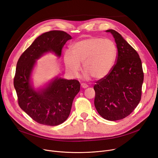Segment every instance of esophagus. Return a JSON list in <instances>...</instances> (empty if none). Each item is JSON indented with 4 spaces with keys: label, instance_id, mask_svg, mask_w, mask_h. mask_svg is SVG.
<instances>
[{
    "label": "esophagus",
    "instance_id": "1",
    "mask_svg": "<svg viewBox=\"0 0 158 158\" xmlns=\"http://www.w3.org/2000/svg\"><path fill=\"white\" fill-rule=\"evenodd\" d=\"M81 87L82 88H86L88 86V85H86V83H84V82H83V83H81Z\"/></svg>",
    "mask_w": 158,
    "mask_h": 158
}]
</instances>
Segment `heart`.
<instances>
[{
	"label": "heart",
	"mask_w": 158,
	"mask_h": 158,
	"mask_svg": "<svg viewBox=\"0 0 158 158\" xmlns=\"http://www.w3.org/2000/svg\"><path fill=\"white\" fill-rule=\"evenodd\" d=\"M71 50L72 52L66 51L64 53L63 60L66 70L73 76H78L81 63H83L86 78L102 79L111 71L117 59V48L110 39H83L73 44Z\"/></svg>",
	"instance_id": "obj_1"
}]
</instances>
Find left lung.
I'll list each match as a JSON object with an SVG mask.
<instances>
[{
    "label": "left lung",
    "mask_w": 158,
    "mask_h": 158,
    "mask_svg": "<svg viewBox=\"0 0 158 158\" xmlns=\"http://www.w3.org/2000/svg\"><path fill=\"white\" fill-rule=\"evenodd\" d=\"M106 32L114 38L117 56L110 73L95 82L94 104L102 118L115 121L127 117L138 105L144 74L136 50L118 32L113 29Z\"/></svg>",
    "instance_id": "obj_1"
}]
</instances>
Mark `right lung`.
Instances as JSON below:
<instances>
[{
    "mask_svg": "<svg viewBox=\"0 0 158 158\" xmlns=\"http://www.w3.org/2000/svg\"><path fill=\"white\" fill-rule=\"evenodd\" d=\"M70 39L71 36L63 31L44 33L22 53L16 64L13 84L19 105L38 123L55 126L63 123L68 118L73 98L80 90V83L76 79L57 78L40 91H35L30 85L36 60L47 52L61 56L63 46Z\"/></svg>",
    "mask_w": 158,
    "mask_h": 158,
    "instance_id": "1",
    "label": "right lung"
}]
</instances>
